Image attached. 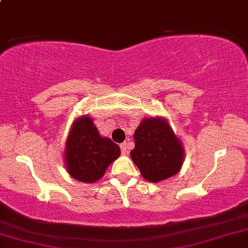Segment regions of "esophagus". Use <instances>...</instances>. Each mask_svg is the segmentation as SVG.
Returning a JSON list of instances; mask_svg holds the SVG:
<instances>
[{
	"label": "esophagus",
	"instance_id": "obj_1",
	"mask_svg": "<svg viewBox=\"0 0 248 248\" xmlns=\"http://www.w3.org/2000/svg\"><path fill=\"white\" fill-rule=\"evenodd\" d=\"M120 148H121L122 155H128V153H129V143L128 142L122 143V144L120 145Z\"/></svg>",
	"mask_w": 248,
	"mask_h": 248
}]
</instances>
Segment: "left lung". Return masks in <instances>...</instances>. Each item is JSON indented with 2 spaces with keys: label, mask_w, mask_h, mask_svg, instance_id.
Masks as SVG:
<instances>
[{
  "label": "left lung",
  "mask_w": 248,
  "mask_h": 248,
  "mask_svg": "<svg viewBox=\"0 0 248 248\" xmlns=\"http://www.w3.org/2000/svg\"><path fill=\"white\" fill-rule=\"evenodd\" d=\"M135 148L130 151L133 162L142 177L150 183H159L181 170L185 149L168 119L144 118L134 133Z\"/></svg>",
  "instance_id": "left-lung-1"
}]
</instances>
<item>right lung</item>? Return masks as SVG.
Here are the masks:
<instances>
[{
    "label": "right lung",
    "mask_w": 248,
    "mask_h": 248,
    "mask_svg": "<svg viewBox=\"0 0 248 248\" xmlns=\"http://www.w3.org/2000/svg\"><path fill=\"white\" fill-rule=\"evenodd\" d=\"M118 144L108 137L100 136L93 120L80 115L71 124L64 144V165L70 177L86 184H93L105 174L120 156Z\"/></svg>",
    "instance_id": "1"
}]
</instances>
